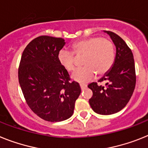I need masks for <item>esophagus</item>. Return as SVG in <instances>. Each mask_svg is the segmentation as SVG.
Masks as SVG:
<instances>
[{
  "label": "esophagus",
  "mask_w": 148,
  "mask_h": 148,
  "mask_svg": "<svg viewBox=\"0 0 148 148\" xmlns=\"http://www.w3.org/2000/svg\"><path fill=\"white\" fill-rule=\"evenodd\" d=\"M80 88H81V89H84L85 88L87 87V86L86 85V84H80Z\"/></svg>",
  "instance_id": "esophagus-1"
}]
</instances>
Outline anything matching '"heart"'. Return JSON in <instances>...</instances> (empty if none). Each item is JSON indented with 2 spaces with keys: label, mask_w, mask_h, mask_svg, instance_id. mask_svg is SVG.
I'll use <instances>...</instances> for the list:
<instances>
[{
  "label": "heart",
  "mask_w": 148,
  "mask_h": 148,
  "mask_svg": "<svg viewBox=\"0 0 148 148\" xmlns=\"http://www.w3.org/2000/svg\"><path fill=\"white\" fill-rule=\"evenodd\" d=\"M73 53L62 49L58 54L59 62L68 71L75 68L76 56H84L83 68H78L72 74L71 78L78 83H87L94 79L97 73L104 75L110 71L115 59L114 46L106 38L91 37L82 39L72 45Z\"/></svg>",
  "instance_id": "1"
}]
</instances>
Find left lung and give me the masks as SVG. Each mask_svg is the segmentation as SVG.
Masks as SVG:
<instances>
[{"instance_id":"8db88e82","label":"left lung","mask_w":148,"mask_h":148,"mask_svg":"<svg viewBox=\"0 0 148 148\" xmlns=\"http://www.w3.org/2000/svg\"><path fill=\"white\" fill-rule=\"evenodd\" d=\"M116 47V57L112 68L99 80L105 86L93 82L88 85L92 91L89 105L95 113L109 115L117 113L127 105L136 83L135 62L132 50L116 34L104 31Z\"/></svg>"}]
</instances>
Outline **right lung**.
Here are the masks:
<instances>
[{
    "label": "right lung",
    "instance_id": "obj_1",
    "mask_svg": "<svg viewBox=\"0 0 148 148\" xmlns=\"http://www.w3.org/2000/svg\"><path fill=\"white\" fill-rule=\"evenodd\" d=\"M64 40L40 36L28 43L18 67V82L25 101L34 114L49 122L72 116L81 89L58 60Z\"/></svg>",
    "mask_w": 148,
    "mask_h": 148
}]
</instances>
